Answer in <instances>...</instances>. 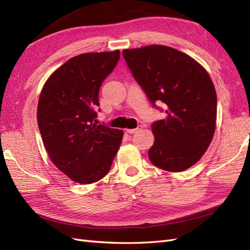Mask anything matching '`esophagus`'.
Instances as JSON below:
<instances>
[{
    "label": "esophagus",
    "mask_w": 250,
    "mask_h": 250,
    "mask_svg": "<svg viewBox=\"0 0 250 250\" xmlns=\"http://www.w3.org/2000/svg\"><path fill=\"white\" fill-rule=\"evenodd\" d=\"M142 126H138L137 128H134V129H126V132L127 133H130V134H132V133H135V132H138L139 130H141L142 129Z\"/></svg>",
    "instance_id": "34e87169"
}]
</instances>
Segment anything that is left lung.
I'll return each mask as SVG.
<instances>
[{
  "label": "left lung",
  "mask_w": 250,
  "mask_h": 250,
  "mask_svg": "<svg viewBox=\"0 0 250 250\" xmlns=\"http://www.w3.org/2000/svg\"><path fill=\"white\" fill-rule=\"evenodd\" d=\"M123 56L153 106L166 107V118L151 125L150 162L169 172L192 167L215 133L217 95L209 75L192 57L162 44L126 49Z\"/></svg>",
  "instance_id": "1"
}]
</instances>
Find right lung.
Returning a JSON list of instances; mask_svg holds the SVG:
<instances>
[{
	"instance_id": "obj_1",
	"label": "right lung",
	"mask_w": 250,
	"mask_h": 250,
	"mask_svg": "<svg viewBox=\"0 0 250 250\" xmlns=\"http://www.w3.org/2000/svg\"><path fill=\"white\" fill-rule=\"evenodd\" d=\"M120 51L85 53L67 60L44 83L37 123L56 167L78 184H93L110 170L123 131L98 125L99 89Z\"/></svg>"
}]
</instances>
